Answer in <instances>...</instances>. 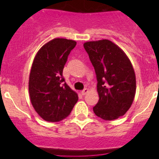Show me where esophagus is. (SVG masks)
Segmentation results:
<instances>
[{
	"label": "esophagus",
	"mask_w": 159,
	"mask_h": 159,
	"mask_svg": "<svg viewBox=\"0 0 159 159\" xmlns=\"http://www.w3.org/2000/svg\"><path fill=\"white\" fill-rule=\"evenodd\" d=\"M88 91H89V90L88 89V88H84V90H83L82 92H81V94H82L83 95H86L87 93H88Z\"/></svg>",
	"instance_id": "34e87169"
}]
</instances>
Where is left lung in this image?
Wrapping results in <instances>:
<instances>
[{"instance_id": "8db88e82", "label": "left lung", "mask_w": 159, "mask_h": 159, "mask_svg": "<svg viewBox=\"0 0 159 159\" xmlns=\"http://www.w3.org/2000/svg\"><path fill=\"white\" fill-rule=\"evenodd\" d=\"M84 47L95 68L99 102L94 113L104 120L124 116L134 101L136 78L127 56L109 40L88 41Z\"/></svg>"}]
</instances>
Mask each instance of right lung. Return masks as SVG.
I'll list each match as a JSON object with an SVG mask.
<instances>
[{
    "label": "right lung",
    "mask_w": 159,
    "mask_h": 159,
    "mask_svg": "<svg viewBox=\"0 0 159 159\" xmlns=\"http://www.w3.org/2000/svg\"><path fill=\"white\" fill-rule=\"evenodd\" d=\"M75 40L56 38L46 43L35 57L29 81L30 100L43 120L59 122L69 116L78 95L64 82L63 69Z\"/></svg>",
    "instance_id": "add662e5"
}]
</instances>
